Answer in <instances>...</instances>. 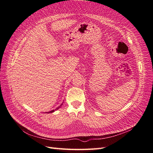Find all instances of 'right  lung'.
I'll return each mask as SVG.
<instances>
[{"label":"right lung","instance_id":"add662e5","mask_svg":"<svg viewBox=\"0 0 153 153\" xmlns=\"http://www.w3.org/2000/svg\"><path fill=\"white\" fill-rule=\"evenodd\" d=\"M62 105V103L61 105H60L59 106V107H57L56 109H55V110H58L60 107H61V106ZM54 112V110H52V111H50V112H47V113H52V112Z\"/></svg>","mask_w":153,"mask_h":153}]
</instances>
